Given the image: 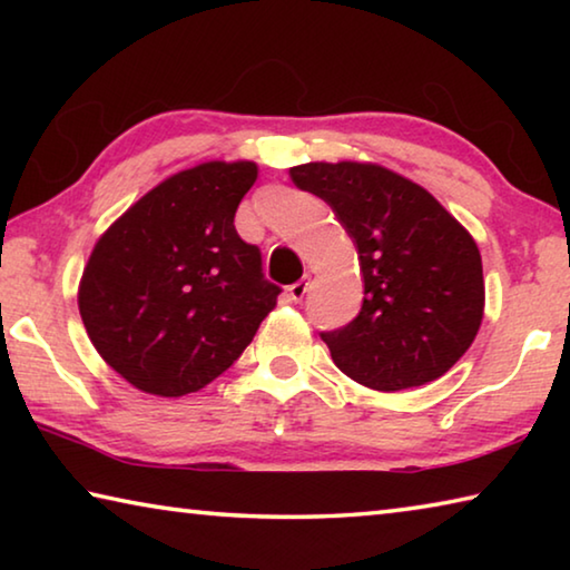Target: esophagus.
Listing matches in <instances>:
<instances>
[{
	"mask_svg": "<svg viewBox=\"0 0 570 570\" xmlns=\"http://www.w3.org/2000/svg\"><path fill=\"white\" fill-rule=\"evenodd\" d=\"M306 292H308V282H306V278H302V282L288 286V298H292V302H302Z\"/></svg>",
	"mask_w": 570,
	"mask_h": 570,
	"instance_id": "34e87169",
	"label": "esophagus"
}]
</instances>
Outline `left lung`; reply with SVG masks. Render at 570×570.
<instances>
[{"instance_id":"8db88e82","label":"left lung","mask_w":570,"mask_h":570,"mask_svg":"<svg viewBox=\"0 0 570 570\" xmlns=\"http://www.w3.org/2000/svg\"><path fill=\"white\" fill-rule=\"evenodd\" d=\"M294 186L334 210L360 254V314L322 332L334 364L364 387L400 392L445 374L485 306L475 240L417 183L370 163H306Z\"/></svg>"}]
</instances>
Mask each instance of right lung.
<instances>
[{"label":"right lung","mask_w":570,"mask_h":570,"mask_svg":"<svg viewBox=\"0 0 570 570\" xmlns=\"http://www.w3.org/2000/svg\"><path fill=\"white\" fill-rule=\"evenodd\" d=\"M258 170L204 163L163 180L98 240L80 282L90 342L142 392L180 397L224 374L282 286L234 226Z\"/></svg>","instance_id":"right-lung-1"}]
</instances>
